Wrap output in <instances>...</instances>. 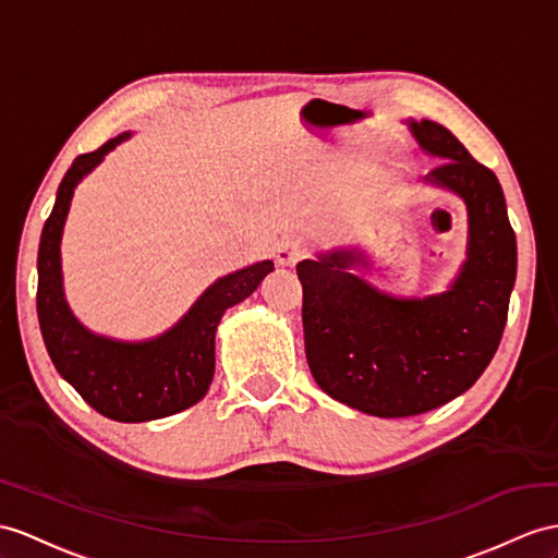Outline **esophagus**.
Here are the masks:
<instances>
[{
	"mask_svg": "<svg viewBox=\"0 0 558 558\" xmlns=\"http://www.w3.org/2000/svg\"><path fill=\"white\" fill-rule=\"evenodd\" d=\"M305 241L298 239V236H283L277 243V251L275 257L281 267H293L298 260H303L305 257Z\"/></svg>",
	"mask_w": 558,
	"mask_h": 558,
	"instance_id": "1",
	"label": "esophagus"
}]
</instances>
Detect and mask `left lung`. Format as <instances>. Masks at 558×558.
Masks as SVG:
<instances>
[{
	"mask_svg": "<svg viewBox=\"0 0 558 558\" xmlns=\"http://www.w3.org/2000/svg\"><path fill=\"white\" fill-rule=\"evenodd\" d=\"M421 151L438 158L424 182L464 201L466 260L447 291L404 298L352 269L357 246L298 263L310 372L326 396L381 418L436 410L466 392L495 357L515 281V234L493 170L433 120H407Z\"/></svg>",
	"mask_w": 558,
	"mask_h": 558,
	"instance_id": "obj_1",
	"label": "left lung"
}]
</instances>
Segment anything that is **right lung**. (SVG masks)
<instances>
[{"label":"right lung","mask_w":558,"mask_h":558,"mask_svg":"<svg viewBox=\"0 0 558 558\" xmlns=\"http://www.w3.org/2000/svg\"><path fill=\"white\" fill-rule=\"evenodd\" d=\"M132 132L108 140L97 151L73 160L59 184L37 253V317L57 372L99 414L142 424L186 410L206 396L215 374V331L222 315L275 271L263 260L220 277L198 295L182 319L146 341H120L87 329L63 291L61 239L75 186Z\"/></svg>","instance_id":"obj_1"}]
</instances>
